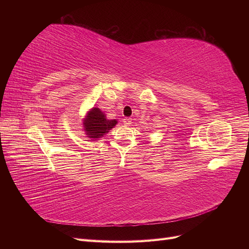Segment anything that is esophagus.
I'll use <instances>...</instances> for the list:
<instances>
[{
    "label": "esophagus",
    "mask_w": 249,
    "mask_h": 249,
    "mask_svg": "<svg viewBox=\"0 0 249 249\" xmlns=\"http://www.w3.org/2000/svg\"><path fill=\"white\" fill-rule=\"evenodd\" d=\"M123 122H124V124L125 125H130V124H132V118H130V117H124V118L123 119Z\"/></svg>",
    "instance_id": "esophagus-1"
}]
</instances>
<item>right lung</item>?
Wrapping results in <instances>:
<instances>
[{
  "instance_id": "right-lung-1",
  "label": "right lung",
  "mask_w": 249,
  "mask_h": 249,
  "mask_svg": "<svg viewBox=\"0 0 249 249\" xmlns=\"http://www.w3.org/2000/svg\"><path fill=\"white\" fill-rule=\"evenodd\" d=\"M117 124L116 119H108L106 114L99 108H92L90 110L83 122L84 131L88 138L97 139L103 137Z\"/></svg>"
}]
</instances>
